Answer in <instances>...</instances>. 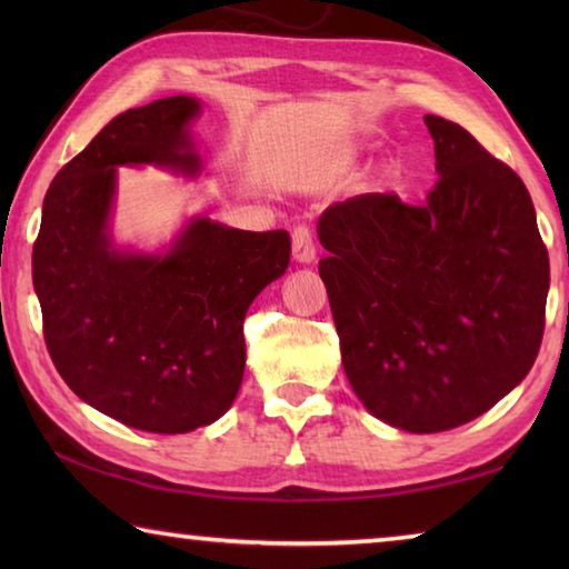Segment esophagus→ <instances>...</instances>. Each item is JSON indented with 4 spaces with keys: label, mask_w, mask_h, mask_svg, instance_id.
<instances>
[{
    "label": "esophagus",
    "mask_w": 569,
    "mask_h": 569,
    "mask_svg": "<svg viewBox=\"0 0 569 569\" xmlns=\"http://www.w3.org/2000/svg\"><path fill=\"white\" fill-rule=\"evenodd\" d=\"M293 258L298 263H313L316 261V243L311 236V228L298 226L293 230Z\"/></svg>",
    "instance_id": "1"
}]
</instances>
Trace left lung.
Wrapping results in <instances>:
<instances>
[{
    "instance_id": "obj_1",
    "label": "left lung",
    "mask_w": 569,
    "mask_h": 569,
    "mask_svg": "<svg viewBox=\"0 0 569 569\" xmlns=\"http://www.w3.org/2000/svg\"><path fill=\"white\" fill-rule=\"evenodd\" d=\"M439 180L419 206L366 192L319 218V263L356 397L391 427H461L512 391L545 333L550 258L522 178L423 118Z\"/></svg>"
}]
</instances>
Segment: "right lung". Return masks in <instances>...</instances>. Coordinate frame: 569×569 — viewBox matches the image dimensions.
<instances>
[{
  "instance_id": "1",
  "label": "right lung",
  "mask_w": 569,
  "mask_h": 569,
  "mask_svg": "<svg viewBox=\"0 0 569 569\" xmlns=\"http://www.w3.org/2000/svg\"><path fill=\"white\" fill-rule=\"evenodd\" d=\"M196 98L118 114L57 172L32 248L44 343L77 397L132 429L186 435L230 409L243 381L248 306L291 263L286 230L190 220L168 253L110 240L114 168L200 170Z\"/></svg>"
}]
</instances>
